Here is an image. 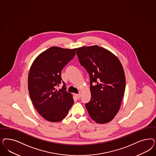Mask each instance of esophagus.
I'll return each instance as SVG.
<instances>
[{
    "mask_svg": "<svg viewBox=\"0 0 156 156\" xmlns=\"http://www.w3.org/2000/svg\"><path fill=\"white\" fill-rule=\"evenodd\" d=\"M76 96L77 99H79L80 98V94H76Z\"/></svg>",
    "mask_w": 156,
    "mask_h": 156,
    "instance_id": "obj_1",
    "label": "esophagus"
}]
</instances>
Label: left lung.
Instances as JSON below:
<instances>
[{
	"label": "left lung",
	"instance_id": "8db88e82",
	"mask_svg": "<svg viewBox=\"0 0 156 156\" xmlns=\"http://www.w3.org/2000/svg\"><path fill=\"white\" fill-rule=\"evenodd\" d=\"M76 54L90 78L91 98L86 109L96 123H108L119 110L125 90L123 66L116 55L101 46L79 48Z\"/></svg>",
	"mask_w": 156,
	"mask_h": 156
}]
</instances>
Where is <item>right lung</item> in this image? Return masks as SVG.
<instances>
[{"label": "right lung", "instance_id": "obj_1", "mask_svg": "<svg viewBox=\"0 0 156 156\" xmlns=\"http://www.w3.org/2000/svg\"><path fill=\"white\" fill-rule=\"evenodd\" d=\"M76 50L50 47L38 55L30 67L28 76L30 99L38 112L48 121L62 120L73 104L72 95L66 90L61 72L73 59ZM62 81V88L57 90V86Z\"/></svg>", "mask_w": 156, "mask_h": 156}]
</instances>
